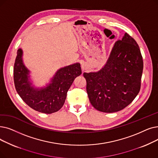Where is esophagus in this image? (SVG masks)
I'll list each match as a JSON object with an SVG mask.
<instances>
[{
    "label": "esophagus",
    "instance_id": "1",
    "mask_svg": "<svg viewBox=\"0 0 158 158\" xmlns=\"http://www.w3.org/2000/svg\"><path fill=\"white\" fill-rule=\"evenodd\" d=\"M81 68H82V70H83V71L85 72V71L87 70V69H88V64L86 63H83L81 65Z\"/></svg>",
    "mask_w": 158,
    "mask_h": 158
}]
</instances>
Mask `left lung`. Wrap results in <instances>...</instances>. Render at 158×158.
Instances as JSON below:
<instances>
[{"mask_svg":"<svg viewBox=\"0 0 158 158\" xmlns=\"http://www.w3.org/2000/svg\"><path fill=\"white\" fill-rule=\"evenodd\" d=\"M143 69L139 47L125 33L115 43L104 67L98 72L83 73L92 105L105 113L125 108L140 90Z\"/></svg>","mask_w":158,"mask_h":158,"instance_id":"left-lung-1","label":"left lung"}]
</instances>
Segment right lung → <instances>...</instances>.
Masks as SVG:
<instances>
[{
  "instance_id": "add662e5",
  "label": "right lung",
  "mask_w": 158,
  "mask_h": 158,
  "mask_svg": "<svg viewBox=\"0 0 158 158\" xmlns=\"http://www.w3.org/2000/svg\"><path fill=\"white\" fill-rule=\"evenodd\" d=\"M23 56V50L19 48L13 69L14 84L18 94L27 105L36 111L44 114L57 112L63 107L67 92L75 78L82 73L80 63L60 68L48 84L37 88L33 85L30 71L24 65Z\"/></svg>"
}]
</instances>
